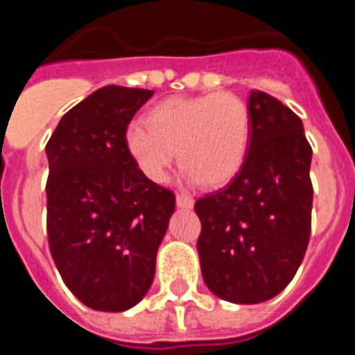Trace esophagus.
I'll list each match as a JSON object with an SVG mask.
<instances>
[{
  "label": "esophagus",
  "mask_w": 355,
  "mask_h": 355,
  "mask_svg": "<svg viewBox=\"0 0 355 355\" xmlns=\"http://www.w3.org/2000/svg\"><path fill=\"white\" fill-rule=\"evenodd\" d=\"M175 205H178V208L183 209L193 208V197L187 196V193H178V196H175Z\"/></svg>",
  "instance_id": "obj_1"
}]
</instances>
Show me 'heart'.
I'll list each match as a JSON object with an SVG mask.
<instances>
[{
    "label": "heart",
    "instance_id": "obj_1",
    "mask_svg": "<svg viewBox=\"0 0 355 355\" xmlns=\"http://www.w3.org/2000/svg\"><path fill=\"white\" fill-rule=\"evenodd\" d=\"M146 124L126 130V149L147 180H165L178 150L188 181L222 187L241 171L249 153L252 117L229 92L168 97L147 112Z\"/></svg>",
    "mask_w": 355,
    "mask_h": 355
}]
</instances>
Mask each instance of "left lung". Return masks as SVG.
Instances as JSON below:
<instances>
[{"label":"left lung","mask_w":355,"mask_h":355,"mask_svg":"<svg viewBox=\"0 0 355 355\" xmlns=\"http://www.w3.org/2000/svg\"><path fill=\"white\" fill-rule=\"evenodd\" d=\"M249 153L225 188L196 200L205 283L216 297L258 304L284 290L311 234L313 150L302 121L261 90L249 97Z\"/></svg>","instance_id":"obj_1"}]
</instances>
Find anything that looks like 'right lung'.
<instances>
[{"mask_svg": "<svg viewBox=\"0 0 355 355\" xmlns=\"http://www.w3.org/2000/svg\"><path fill=\"white\" fill-rule=\"evenodd\" d=\"M153 94L103 87L69 110L46 146L49 250L65 286L97 311L144 299L174 213L172 190L147 180L124 140Z\"/></svg>", "mask_w": 355, "mask_h": 355, "instance_id": "right-lung-1", "label": "right lung"}]
</instances>
